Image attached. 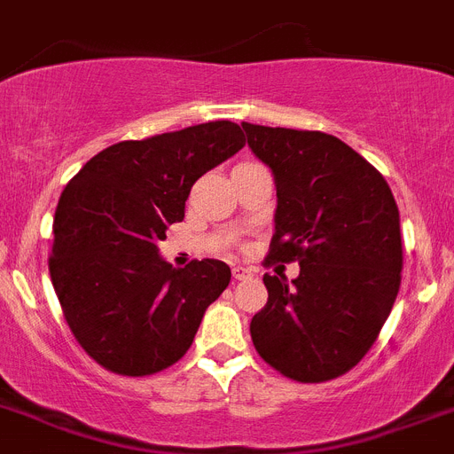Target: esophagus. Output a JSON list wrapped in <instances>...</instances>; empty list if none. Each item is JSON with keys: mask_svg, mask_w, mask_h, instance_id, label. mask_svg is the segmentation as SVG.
Returning <instances> with one entry per match:
<instances>
[{"mask_svg": "<svg viewBox=\"0 0 454 454\" xmlns=\"http://www.w3.org/2000/svg\"><path fill=\"white\" fill-rule=\"evenodd\" d=\"M231 273H234L236 280H247V278H253L254 270L247 269V266H234V269H231Z\"/></svg>", "mask_w": 454, "mask_h": 454, "instance_id": "34e87169", "label": "esophagus"}]
</instances>
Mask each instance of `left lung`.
I'll list each match as a JSON object with an SVG mask.
<instances>
[{"instance_id": "8db88e82", "label": "left lung", "mask_w": 454, "mask_h": 454, "mask_svg": "<svg viewBox=\"0 0 454 454\" xmlns=\"http://www.w3.org/2000/svg\"><path fill=\"white\" fill-rule=\"evenodd\" d=\"M278 190L269 259L298 262L292 285L264 275L250 321L257 354L301 383L342 377L377 342L402 282L400 211L388 184L342 139L241 123Z\"/></svg>"}]
</instances>
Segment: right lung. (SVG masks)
I'll use <instances>...</instances> for the list:
<instances>
[{"label": "right lung", "mask_w": 454, "mask_h": 454, "mask_svg": "<svg viewBox=\"0 0 454 454\" xmlns=\"http://www.w3.org/2000/svg\"><path fill=\"white\" fill-rule=\"evenodd\" d=\"M246 145L231 121H208L103 149L68 181L48 259L66 324L106 370L146 377L184 358L231 270L218 259L174 269L158 254L190 188Z\"/></svg>", "instance_id": "right-lung-1"}]
</instances>
